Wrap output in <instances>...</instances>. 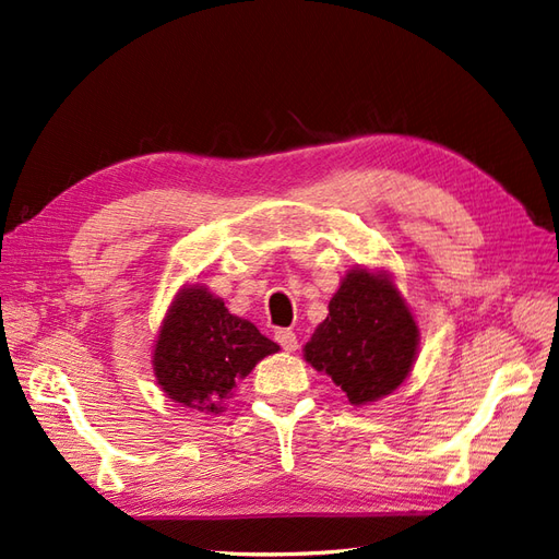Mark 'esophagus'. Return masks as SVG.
<instances>
[{"label":"esophagus","instance_id":"obj_1","mask_svg":"<svg viewBox=\"0 0 559 559\" xmlns=\"http://www.w3.org/2000/svg\"><path fill=\"white\" fill-rule=\"evenodd\" d=\"M274 340L281 344V348H283V350H295V348H297V337H295V332H293V330H288V328H281V330H276V332H274Z\"/></svg>","mask_w":559,"mask_h":559}]
</instances>
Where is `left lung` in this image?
<instances>
[{
	"label": "left lung",
	"instance_id": "8db88e82",
	"mask_svg": "<svg viewBox=\"0 0 559 559\" xmlns=\"http://www.w3.org/2000/svg\"><path fill=\"white\" fill-rule=\"evenodd\" d=\"M328 309L305 346L311 368L325 372L350 405L372 403L401 386L417 358L419 328L395 285L354 269Z\"/></svg>",
	"mask_w": 559,
	"mask_h": 559
}]
</instances>
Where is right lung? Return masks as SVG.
Returning a JSON list of instances; mask_svg holds the SVG:
<instances>
[{
  "label": "right lung",
  "instance_id": "1",
  "mask_svg": "<svg viewBox=\"0 0 559 559\" xmlns=\"http://www.w3.org/2000/svg\"><path fill=\"white\" fill-rule=\"evenodd\" d=\"M276 350V342L229 313L225 301L191 285L173 301L158 332L154 374L170 401L217 414L236 381Z\"/></svg>",
  "mask_w": 559,
  "mask_h": 559
}]
</instances>
